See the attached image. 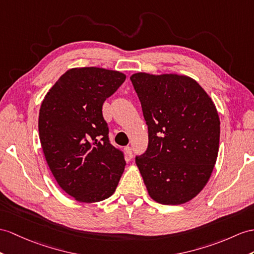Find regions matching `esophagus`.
<instances>
[{
	"label": "esophagus",
	"instance_id": "obj_1",
	"mask_svg": "<svg viewBox=\"0 0 254 254\" xmlns=\"http://www.w3.org/2000/svg\"><path fill=\"white\" fill-rule=\"evenodd\" d=\"M125 153L128 156V158H132V148L130 146H126L125 147Z\"/></svg>",
	"mask_w": 254,
	"mask_h": 254
}]
</instances>
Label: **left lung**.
<instances>
[{"mask_svg":"<svg viewBox=\"0 0 254 254\" xmlns=\"http://www.w3.org/2000/svg\"><path fill=\"white\" fill-rule=\"evenodd\" d=\"M130 79L148 129L146 151L135 157L148 195L163 205L188 202L205 188L214 168L218 111L187 75L139 72Z\"/></svg>","mask_w":254,"mask_h":254,"instance_id":"1","label":"left lung"}]
</instances>
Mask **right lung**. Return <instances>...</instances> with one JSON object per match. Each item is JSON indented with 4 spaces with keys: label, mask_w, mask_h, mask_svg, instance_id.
<instances>
[{
    "label": "right lung",
    "mask_w": 254,
    "mask_h": 254,
    "mask_svg": "<svg viewBox=\"0 0 254 254\" xmlns=\"http://www.w3.org/2000/svg\"><path fill=\"white\" fill-rule=\"evenodd\" d=\"M124 73L87 66L67 70L48 90L39 115L47 165L59 187L80 202H98L116 190L124 154L109 140L106 99L125 82Z\"/></svg>",
    "instance_id": "1"
}]
</instances>
